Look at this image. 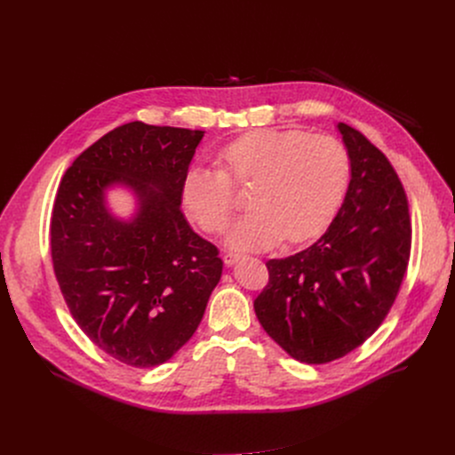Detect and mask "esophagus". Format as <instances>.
Listing matches in <instances>:
<instances>
[{"label":"esophagus","mask_w":455,"mask_h":455,"mask_svg":"<svg viewBox=\"0 0 455 455\" xmlns=\"http://www.w3.org/2000/svg\"><path fill=\"white\" fill-rule=\"evenodd\" d=\"M241 259V253H235V251H227V253H223V263L227 265V267H232V265H235L237 261Z\"/></svg>","instance_id":"34e87169"}]
</instances>
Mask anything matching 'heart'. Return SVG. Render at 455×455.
Wrapping results in <instances>:
<instances>
[{
  "mask_svg": "<svg viewBox=\"0 0 455 455\" xmlns=\"http://www.w3.org/2000/svg\"><path fill=\"white\" fill-rule=\"evenodd\" d=\"M220 167L190 165L181 180V202L207 232H221L234 209L235 187L253 183L251 211L227 234L239 250L315 237L337 214L351 178V158L333 137L302 129H257L221 148Z\"/></svg>",
  "mask_w": 455,
  "mask_h": 455,
  "instance_id": "heart-1",
  "label": "heart"
}]
</instances>
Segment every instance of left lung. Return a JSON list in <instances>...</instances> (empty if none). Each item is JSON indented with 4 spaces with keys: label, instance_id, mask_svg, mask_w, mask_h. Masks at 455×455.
<instances>
[{
    "label": "left lung",
    "instance_id": "left-lung-1",
    "mask_svg": "<svg viewBox=\"0 0 455 455\" xmlns=\"http://www.w3.org/2000/svg\"><path fill=\"white\" fill-rule=\"evenodd\" d=\"M351 180L335 220L309 248L267 263L253 300L263 330L295 360L328 363L362 346L395 304L411 255L403 185L387 156L339 122Z\"/></svg>",
    "mask_w": 455,
    "mask_h": 455
}]
</instances>
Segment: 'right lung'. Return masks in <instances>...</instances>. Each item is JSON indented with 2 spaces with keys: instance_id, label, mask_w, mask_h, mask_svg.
I'll list each match as a JSON object with an SVG mask.
<instances>
[{
  "instance_id": "obj_1",
  "label": "right lung",
  "mask_w": 455,
  "mask_h": 455,
  "mask_svg": "<svg viewBox=\"0 0 455 455\" xmlns=\"http://www.w3.org/2000/svg\"><path fill=\"white\" fill-rule=\"evenodd\" d=\"M205 132L129 122L64 172L50 223L53 272L84 335L132 367L167 362L198 330L221 279L218 248L187 223L181 180ZM138 198L116 219L105 190Z\"/></svg>"
}]
</instances>
